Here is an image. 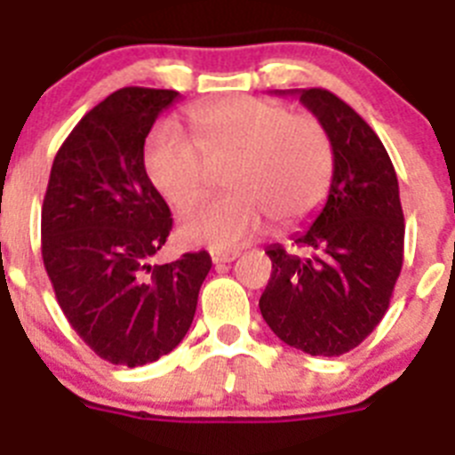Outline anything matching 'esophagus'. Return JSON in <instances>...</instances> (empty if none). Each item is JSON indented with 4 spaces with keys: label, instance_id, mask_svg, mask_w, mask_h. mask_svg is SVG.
I'll list each match as a JSON object with an SVG mask.
<instances>
[{
    "label": "esophagus",
    "instance_id": "34e87169",
    "mask_svg": "<svg viewBox=\"0 0 455 455\" xmlns=\"http://www.w3.org/2000/svg\"><path fill=\"white\" fill-rule=\"evenodd\" d=\"M211 258H212V263H215V265L231 263V260H235V258H237V251H212Z\"/></svg>",
    "mask_w": 455,
    "mask_h": 455
}]
</instances>
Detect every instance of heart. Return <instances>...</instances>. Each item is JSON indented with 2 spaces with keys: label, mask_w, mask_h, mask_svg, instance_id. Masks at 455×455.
<instances>
[{
  "label": "heart",
  "mask_w": 455,
  "mask_h": 455,
  "mask_svg": "<svg viewBox=\"0 0 455 455\" xmlns=\"http://www.w3.org/2000/svg\"><path fill=\"white\" fill-rule=\"evenodd\" d=\"M188 124L195 140L174 124L151 131L145 145L149 181L177 211H186L206 197L215 170L231 165L227 186L233 192L183 215L186 243L237 249L267 220L281 228L297 227L329 197L335 145L317 116L235 95L192 106Z\"/></svg>",
  "instance_id": "b5f03b06"
}]
</instances>
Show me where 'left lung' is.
<instances>
[{
	"label": "left lung",
	"mask_w": 455,
	"mask_h": 455,
	"mask_svg": "<svg viewBox=\"0 0 455 455\" xmlns=\"http://www.w3.org/2000/svg\"><path fill=\"white\" fill-rule=\"evenodd\" d=\"M335 145L329 199L310 228L294 235L301 253L269 247L272 278L258 301L285 345L310 355H342L386 315L403 265V211L386 147L371 126L324 88L297 90Z\"/></svg>",
	"instance_id": "obj_1"
}]
</instances>
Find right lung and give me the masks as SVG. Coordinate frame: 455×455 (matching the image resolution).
I'll use <instances>...</instances> for the list:
<instances>
[{
  "mask_svg": "<svg viewBox=\"0 0 455 455\" xmlns=\"http://www.w3.org/2000/svg\"><path fill=\"white\" fill-rule=\"evenodd\" d=\"M177 90L122 88L88 110L52 165L43 202V263L60 310L90 349L138 367L186 338L208 251L151 265L172 212L145 170V138Z\"/></svg>",
  "mask_w": 455,
  "mask_h": 455,
  "instance_id": "right-lung-1",
  "label": "right lung"
}]
</instances>
